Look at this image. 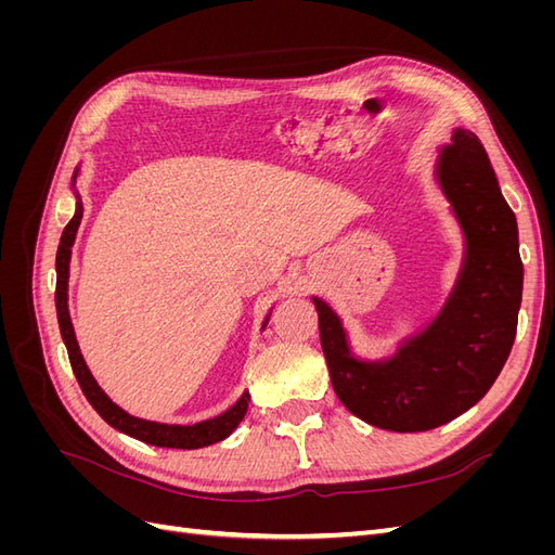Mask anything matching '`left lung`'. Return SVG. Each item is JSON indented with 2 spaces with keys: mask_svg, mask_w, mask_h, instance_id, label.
<instances>
[{
  "mask_svg": "<svg viewBox=\"0 0 555 555\" xmlns=\"http://www.w3.org/2000/svg\"><path fill=\"white\" fill-rule=\"evenodd\" d=\"M438 178L465 231L467 251L456 289L422 335L389 361H357L340 319L314 298L335 396L351 414L384 430H430L477 405L516 338L524 292L518 227L473 131H453L440 153Z\"/></svg>",
  "mask_w": 555,
  "mask_h": 555,
  "instance_id": "1",
  "label": "left lung"
}]
</instances>
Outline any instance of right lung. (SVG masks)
<instances>
[{
	"instance_id": "add662e5",
	"label": "right lung",
	"mask_w": 555,
	"mask_h": 555,
	"mask_svg": "<svg viewBox=\"0 0 555 555\" xmlns=\"http://www.w3.org/2000/svg\"><path fill=\"white\" fill-rule=\"evenodd\" d=\"M76 178V173H74ZM76 215L72 217V222L64 227L62 238H60V247H57V259H55V268H57V287H55V308H57V322H60V333L62 340L66 345V351H69V361L74 367V375L80 384L82 393L90 400V405L99 412V416L113 428H117L120 433L129 435V438H137L141 442L155 444V447H169V449H201L220 442L233 433L243 416L247 412V402H249V393L245 391L241 396V400L236 405L229 408L224 414L208 418V422H201L194 426H169V424H157V422H145V418H137L127 414L125 410H120L115 402L102 391L92 377V373L88 371L86 361L80 357V349L76 343V333L72 326L69 319V308H66V282H69V259H72V245L76 241V231L78 224L82 220V204L80 196L76 194Z\"/></svg>"
}]
</instances>
